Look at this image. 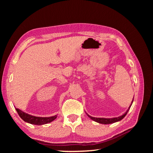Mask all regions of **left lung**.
Instances as JSON below:
<instances>
[{"label":"left lung","instance_id":"1","mask_svg":"<svg viewBox=\"0 0 153 153\" xmlns=\"http://www.w3.org/2000/svg\"><path fill=\"white\" fill-rule=\"evenodd\" d=\"M133 103V102H132ZM132 104V103H131ZM131 105L129 106V107L128 108V110L126 111V113L124 114H123V115L118 117H115V118H111V119H106V118H96V117H91L90 115H87L88 116H89L91 119L93 120V121L97 122V123H101V124H111V123H114L115 122H117L121 121V119H123L125 116H126V115L127 114L128 110H129V108L131 107Z\"/></svg>","mask_w":153,"mask_h":153}]
</instances>
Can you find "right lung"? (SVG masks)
<instances>
[{"mask_svg":"<svg viewBox=\"0 0 153 153\" xmlns=\"http://www.w3.org/2000/svg\"><path fill=\"white\" fill-rule=\"evenodd\" d=\"M16 110L19 115V116L24 120V121L29 123L30 124H33L36 125H41V124H47L50 122L53 121L54 119L57 118V115H55L53 117H36L33 116V115H31L29 114H27L26 113L23 112L22 111L16 108Z\"/></svg>","mask_w":153,"mask_h":153,"instance_id":"add662e5","label":"right lung"}]
</instances>
